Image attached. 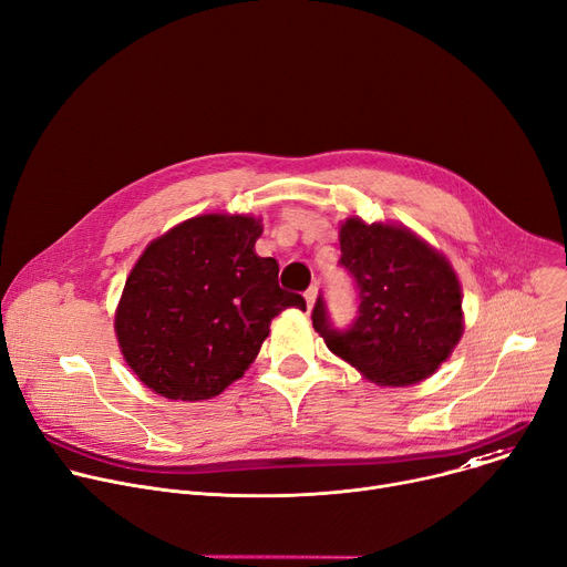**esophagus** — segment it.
I'll use <instances>...</instances> for the list:
<instances>
[{
    "label": "esophagus",
    "mask_w": 567,
    "mask_h": 567,
    "mask_svg": "<svg viewBox=\"0 0 567 567\" xmlns=\"http://www.w3.org/2000/svg\"><path fill=\"white\" fill-rule=\"evenodd\" d=\"M317 296H319V289H317V287H310V289L305 291V300H307V307H310V310H312V307H315V300H317Z\"/></svg>",
    "instance_id": "1"
}]
</instances>
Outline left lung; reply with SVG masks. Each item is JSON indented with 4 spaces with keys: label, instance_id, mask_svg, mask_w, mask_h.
Returning <instances> with one entry per match:
<instances>
[{
    "label": "left lung",
    "instance_id": "left-lung-1",
    "mask_svg": "<svg viewBox=\"0 0 567 567\" xmlns=\"http://www.w3.org/2000/svg\"><path fill=\"white\" fill-rule=\"evenodd\" d=\"M339 244V265L357 285V319L337 330L319 296L315 330L375 384L406 386L430 378L463 334L461 285L445 255L404 226L359 217L341 224Z\"/></svg>",
    "mask_w": 567,
    "mask_h": 567
}]
</instances>
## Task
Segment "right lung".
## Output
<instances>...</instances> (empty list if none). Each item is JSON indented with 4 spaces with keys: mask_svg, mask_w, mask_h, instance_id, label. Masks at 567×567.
Listing matches in <instances>:
<instances>
[{
    "mask_svg": "<svg viewBox=\"0 0 567 567\" xmlns=\"http://www.w3.org/2000/svg\"><path fill=\"white\" fill-rule=\"evenodd\" d=\"M260 219L200 215L153 239L126 278L115 334L126 364L169 400H208L239 380L287 307L278 262L255 252Z\"/></svg>",
    "mask_w": 567,
    "mask_h": 567,
    "instance_id": "add662e5",
    "label": "right lung"
}]
</instances>
